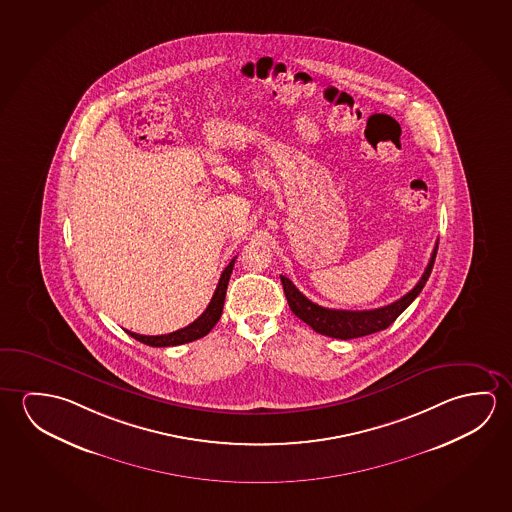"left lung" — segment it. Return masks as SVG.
Segmentation results:
<instances>
[{
  "label": "left lung",
  "instance_id": "obj_1",
  "mask_svg": "<svg viewBox=\"0 0 512 512\" xmlns=\"http://www.w3.org/2000/svg\"><path fill=\"white\" fill-rule=\"evenodd\" d=\"M438 252V242L430 256L429 265L425 268L420 281L416 283L411 292L400 297L398 301L391 302L384 308L370 309V311H343V309H329L318 306L315 302L309 301L306 295L299 292V288L286 276H281L284 295L286 301L290 304V309L302 322H306L313 331L329 336V338H338V340H352V338H361L366 334L379 333L382 329L390 327L398 315L411 304V302L420 295L423 286L429 279L434 260Z\"/></svg>",
  "mask_w": 512,
  "mask_h": 512
}]
</instances>
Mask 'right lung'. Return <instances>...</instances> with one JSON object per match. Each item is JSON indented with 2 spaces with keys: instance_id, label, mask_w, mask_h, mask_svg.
<instances>
[{
  "instance_id": "add662e5",
  "label": "right lung",
  "mask_w": 512,
  "mask_h": 512,
  "mask_svg": "<svg viewBox=\"0 0 512 512\" xmlns=\"http://www.w3.org/2000/svg\"><path fill=\"white\" fill-rule=\"evenodd\" d=\"M235 260L236 258H233L229 261L228 267L224 268L219 284H217V290L213 293L208 308L204 309L203 315L194 320L192 324L179 329V331H174V333L160 334V336H144V334L131 333V331H126V333L130 334L131 338L140 341V343H146L149 347H176V345L190 343V341L199 340V338L206 336L219 322L220 315H222L229 277H231V272L235 267Z\"/></svg>"
}]
</instances>
